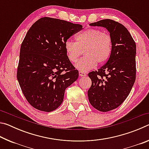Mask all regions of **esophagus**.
<instances>
[{
	"mask_svg": "<svg viewBox=\"0 0 149 149\" xmlns=\"http://www.w3.org/2000/svg\"><path fill=\"white\" fill-rule=\"evenodd\" d=\"M79 75L80 76H85L86 75V73L84 72H82V71H79Z\"/></svg>",
	"mask_w": 149,
	"mask_h": 149,
	"instance_id": "obj_1",
	"label": "esophagus"
}]
</instances>
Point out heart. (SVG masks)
<instances>
[{"label": "heart", "mask_w": 149, "mask_h": 149, "mask_svg": "<svg viewBox=\"0 0 149 149\" xmlns=\"http://www.w3.org/2000/svg\"><path fill=\"white\" fill-rule=\"evenodd\" d=\"M76 42L67 40L64 49L67 57L71 62H75V68L80 71H87L94 68L97 63L102 64L107 61L112 50L113 39L108 33L99 29H89L78 34Z\"/></svg>", "instance_id": "b5f03b06"}]
</instances>
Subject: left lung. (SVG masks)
Instances as JSON below:
<instances>
[{"label": "left lung", "instance_id": "left-lung-1", "mask_svg": "<svg viewBox=\"0 0 149 149\" xmlns=\"http://www.w3.org/2000/svg\"><path fill=\"white\" fill-rule=\"evenodd\" d=\"M90 26L106 27L113 39L108 61L88 74L92 81L87 92L89 102L100 112H108L122 104L134 84L136 45L126 27L114 20L102 19Z\"/></svg>", "mask_w": 149, "mask_h": 149}]
</instances>
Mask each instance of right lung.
I'll list each match as a JSON object with an SVG mask.
<instances>
[{
  "instance_id": "right-lung-1",
  "label": "right lung",
  "mask_w": 149,
  "mask_h": 149,
  "mask_svg": "<svg viewBox=\"0 0 149 149\" xmlns=\"http://www.w3.org/2000/svg\"><path fill=\"white\" fill-rule=\"evenodd\" d=\"M82 29L80 24L43 17L28 30L20 48L17 79L33 108L56 110L65 89L77 80L79 72L68 58L64 43Z\"/></svg>"
}]
</instances>
